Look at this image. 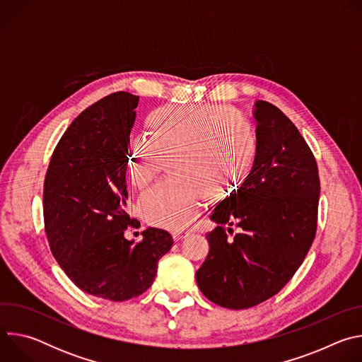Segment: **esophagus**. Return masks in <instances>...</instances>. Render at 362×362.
<instances>
[{
  "label": "esophagus",
  "instance_id": "obj_1",
  "mask_svg": "<svg viewBox=\"0 0 362 362\" xmlns=\"http://www.w3.org/2000/svg\"><path fill=\"white\" fill-rule=\"evenodd\" d=\"M189 235V232H183V230H176V232H173L172 233V236H173V239L177 242V240H182L183 238H186Z\"/></svg>",
  "mask_w": 362,
  "mask_h": 362
}]
</instances>
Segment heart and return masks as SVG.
<instances>
[{"label": "heart", "instance_id": "1", "mask_svg": "<svg viewBox=\"0 0 362 362\" xmlns=\"http://www.w3.org/2000/svg\"><path fill=\"white\" fill-rule=\"evenodd\" d=\"M150 139L132 141L129 176L137 189L147 187L170 159L176 179L143 194V218L159 228L183 229L196 216L203 199L216 200L250 170L256 136L238 112L216 106L163 109L148 119Z\"/></svg>", "mask_w": 362, "mask_h": 362}]
</instances>
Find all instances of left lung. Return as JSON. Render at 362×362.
I'll list each match as a JSON object with an SVG mask.
<instances>
[{"label": "left lung", "instance_id": "8db88e82", "mask_svg": "<svg viewBox=\"0 0 362 362\" xmlns=\"http://www.w3.org/2000/svg\"><path fill=\"white\" fill-rule=\"evenodd\" d=\"M256 156L240 187L216 204L218 226L196 282L209 300L246 309L276 295L293 276L317 230L320 176L295 124L274 105L255 103ZM235 224L240 233L228 240Z\"/></svg>", "mask_w": 362, "mask_h": 362}]
</instances>
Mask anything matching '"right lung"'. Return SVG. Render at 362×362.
I'll return each instance as SVG.
<instances>
[{
	"instance_id": "1",
	"label": "right lung",
	"mask_w": 362,
	"mask_h": 362,
	"mask_svg": "<svg viewBox=\"0 0 362 362\" xmlns=\"http://www.w3.org/2000/svg\"><path fill=\"white\" fill-rule=\"evenodd\" d=\"M139 95L119 91L98 100L69 126L44 180V225L56 261L84 292L115 302L148 289L158 262L173 245L169 232L147 228L124 238L127 146Z\"/></svg>"
}]
</instances>
